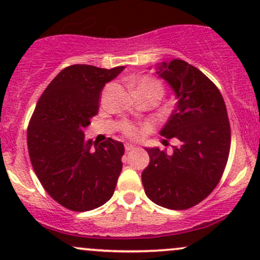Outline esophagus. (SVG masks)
Listing matches in <instances>:
<instances>
[{"label": "esophagus", "mask_w": 260, "mask_h": 260, "mask_svg": "<svg viewBox=\"0 0 260 260\" xmlns=\"http://www.w3.org/2000/svg\"><path fill=\"white\" fill-rule=\"evenodd\" d=\"M124 149H126V151L133 150L134 145H133V144H129V143H126V144H124Z\"/></svg>", "instance_id": "esophagus-1"}]
</instances>
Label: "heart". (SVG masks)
<instances>
[{
  "label": "heart",
  "instance_id": "obj_1",
  "mask_svg": "<svg viewBox=\"0 0 260 260\" xmlns=\"http://www.w3.org/2000/svg\"><path fill=\"white\" fill-rule=\"evenodd\" d=\"M131 86H132L133 89H136V90H139V89H155V90L159 91L160 94H162V86H161V84L157 80L151 78V77L144 76L140 77V78L134 79L133 82L131 83ZM124 133L129 137H138L140 134V129L137 126H134V124L128 123L124 126Z\"/></svg>",
  "mask_w": 260,
  "mask_h": 260
}]
</instances>
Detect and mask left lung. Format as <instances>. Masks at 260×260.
Listing matches in <instances>:
<instances>
[{"label": "left lung", "instance_id": "obj_1", "mask_svg": "<svg viewBox=\"0 0 260 260\" xmlns=\"http://www.w3.org/2000/svg\"><path fill=\"white\" fill-rule=\"evenodd\" d=\"M156 73L177 99L160 134L175 138L178 145L170 154L145 148L150 162L142 182L155 204L183 210L207 198L223 174L231 145L228 110L216 85L186 61L162 62Z\"/></svg>", "mask_w": 260, "mask_h": 260}]
</instances>
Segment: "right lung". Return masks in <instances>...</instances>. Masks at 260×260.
<instances>
[{"instance_id":"right-lung-1","label":"right lung","mask_w":260,"mask_h":260,"mask_svg":"<svg viewBox=\"0 0 260 260\" xmlns=\"http://www.w3.org/2000/svg\"><path fill=\"white\" fill-rule=\"evenodd\" d=\"M123 70L124 66L66 67L45 89L29 122L32 169L50 197L70 210L99 208L115 192L123 144L111 138L92 144L83 129L98 113L104 86Z\"/></svg>"}]
</instances>
